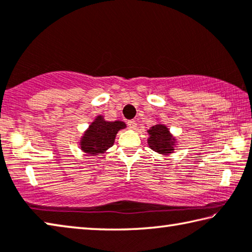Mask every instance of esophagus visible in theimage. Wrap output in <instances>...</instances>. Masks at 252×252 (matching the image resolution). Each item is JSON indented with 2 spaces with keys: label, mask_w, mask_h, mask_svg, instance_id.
Wrapping results in <instances>:
<instances>
[{
  "label": "esophagus",
  "mask_w": 252,
  "mask_h": 252,
  "mask_svg": "<svg viewBox=\"0 0 252 252\" xmlns=\"http://www.w3.org/2000/svg\"><path fill=\"white\" fill-rule=\"evenodd\" d=\"M127 126H129L131 130H135V127H137V122H135L134 120H130V121H127Z\"/></svg>",
  "instance_id": "obj_1"
}]
</instances>
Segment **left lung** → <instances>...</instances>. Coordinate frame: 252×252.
Listing matches in <instances>:
<instances>
[{
  "label": "left lung",
  "instance_id": "left-lung-1",
  "mask_svg": "<svg viewBox=\"0 0 252 252\" xmlns=\"http://www.w3.org/2000/svg\"><path fill=\"white\" fill-rule=\"evenodd\" d=\"M148 145L156 153L160 155H170L175 150L176 139L170 134L168 127L165 125H156L148 130Z\"/></svg>",
  "mask_w": 252,
  "mask_h": 252
}]
</instances>
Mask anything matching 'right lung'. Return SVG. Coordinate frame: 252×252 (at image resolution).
Returning <instances> with one entry per match:
<instances>
[{
    "label": "right lung",
    "instance_id": "obj_1",
    "mask_svg": "<svg viewBox=\"0 0 252 252\" xmlns=\"http://www.w3.org/2000/svg\"><path fill=\"white\" fill-rule=\"evenodd\" d=\"M126 126L122 121H105L102 115H97L81 138V149L89 155L104 154L113 146L117 133Z\"/></svg>",
    "mask_w": 252,
    "mask_h": 252
}]
</instances>
